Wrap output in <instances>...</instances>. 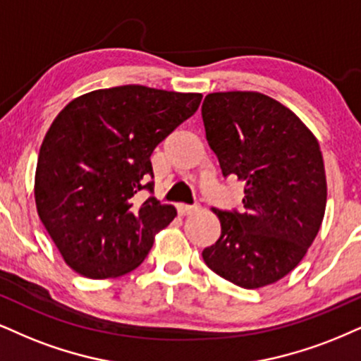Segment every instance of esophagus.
<instances>
[{"instance_id":"obj_1","label":"esophagus","mask_w":361,"mask_h":361,"mask_svg":"<svg viewBox=\"0 0 361 361\" xmlns=\"http://www.w3.org/2000/svg\"><path fill=\"white\" fill-rule=\"evenodd\" d=\"M195 207L192 206H185V204H177V212H179V216H188L190 212H194Z\"/></svg>"}]
</instances>
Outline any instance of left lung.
<instances>
[{
    "label": "left lung",
    "mask_w": 361,
    "mask_h": 361,
    "mask_svg": "<svg viewBox=\"0 0 361 361\" xmlns=\"http://www.w3.org/2000/svg\"><path fill=\"white\" fill-rule=\"evenodd\" d=\"M202 122L222 176L244 184L241 212L212 209L221 238L204 249V262L246 289L279 281L300 264L323 222L326 176L317 137L259 92L209 93Z\"/></svg>",
    "instance_id": "obj_1"
}]
</instances>
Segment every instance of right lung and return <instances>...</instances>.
<instances>
[{"mask_svg":"<svg viewBox=\"0 0 361 361\" xmlns=\"http://www.w3.org/2000/svg\"><path fill=\"white\" fill-rule=\"evenodd\" d=\"M201 93L123 85L93 90L56 115L39 147L35 202L66 264L92 279L140 266L177 216L152 192L150 155L199 109Z\"/></svg>","mask_w":361,"mask_h":361,"instance_id":"right-lung-1","label":"right lung"}]
</instances>
